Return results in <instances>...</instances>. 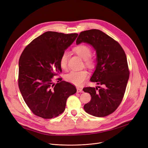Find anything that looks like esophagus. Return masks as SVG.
<instances>
[{"mask_svg":"<svg viewBox=\"0 0 148 148\" xmlns=\"http://www.w3.org/2000/svg\"><path fill=\"white\" fill-rule=\"evenodd\" d=\"M77 93H79V92L82 93V92H83V89H82V88L77 87Z\"/></svg>","mask_w":148,"mask_h":148,"instance_id":"1","label":"esophagus"}]
</instances>
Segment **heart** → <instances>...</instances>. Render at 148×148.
I'll list each match as a JSON object with an SVG mask.
<instances>
[{
  "mask_svg": "<svg viewBox=\"0 0 148 148\" xmlns=\"http://www.w3.org/2000/svg\"><path fill=\"white\" fill-rule=\"evenodd\" d=\"M74 51L84 60L85 64L88 66H92L94 60L90 57L92 50L89 46L85 44H80L74 48ZM68 53L64 51L62 54L59 60V64L62 69H66L68 67ZM88 77V73L86 70H72L65 75V80L76 86H80Z\"/></svg>",
  "mask_w": 148,
  "mask_h": 148,
  "instance_id": "obj_1",
  "label": "heart"
}]
</instances>
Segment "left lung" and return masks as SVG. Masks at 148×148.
<instances>
[{
    "label": "left lung",
    "instance_id": "1",
    "mask_svg": "<svg viewBox=\"0 0 148 148\" xmlns=\"http://www.w3.org/2000/svg\"><path fill=\"white\" fill-rule=\"evenodd\" d=\"M92 45L97 53V65L90 81L103 87H86L83 91L90 94V102L84 106L86 113L104 117L114 112L120 105L129 79L127 56L121 45L98 29L82 32L76 40Z\"/></svg>",
    "mask_w": 148,
    "mask_h": 148
}]
</instances>
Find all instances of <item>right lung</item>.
Segmentation results:
<instances>
[{
  "label": "right lung",
  "instance_id": "add662e5",
  "mask_svg": "<svg viewBox=\"0 0 148 148\" xmlns=\"http://www.w3.org/2000/svg\"><path fill=\"white\" fill-rule=\"evenodd\" d=\"M78 36L48 31L31 42L19 59L18 86L34 114L44 119L56 118L65 109L68 98L77 89L68 82L54 83L53 77L62 72L60 56Z\"/></svg>",
  "mask_w": 148,
  "mask_h": 148
}]
</instances>
